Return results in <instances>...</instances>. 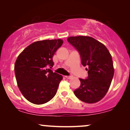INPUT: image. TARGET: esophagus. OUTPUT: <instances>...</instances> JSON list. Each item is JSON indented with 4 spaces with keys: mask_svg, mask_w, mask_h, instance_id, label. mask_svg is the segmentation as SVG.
<instances>
[{
    "mask_svg": "<svg viewBox=\"0 0 130 130\" xmlns=\"http://www.w3.org/2000/svg\"><path fill=\"white\" fill-rule=\"evenodd\" d=\"M65 77H66L67 78H68V79H71L73 77V75H70V76H67V75H66Z\"/></svg>",
    "mask_w": 130,
    "mask_h": 130,
    "instance_id": "obj_1",
    "label": "esophagus"
}]
</instances>
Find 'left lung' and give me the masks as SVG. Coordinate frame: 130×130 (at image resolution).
Segmentation results:
<instances>
[{"label": "left lung", "instance_id": "obj_1", "mask_svg": "<svg viewBox=\"0 0 130 130\" xmlns=\"http://www.w3.org/2000/svg\"><path fill=\"white\" fill-rule=\"evenodd\" d=\"M67 40L78 51L82 65L88 67V78H79L81 85L74 94L85 103H97L109 91L114 75L110 53L104 44L92 37H70Z\"/></svg>", "mask_w": 130, "mask_h": 130}]
</instances>
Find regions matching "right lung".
Listing matches in <instances>:
<instances>
[{
	"label": "right lung",
	"instance_id": "add662e5",
	"mask_svg": "<svg viewBox=\"0 0 130 130\" xmlns=\"http://www.w3.org/2000/svg\"><path fill=\"white\" fill-rule=\"evenodd\" d=\"M61 39L38 41L27 46L14 65L18 87L24 97L35 104H42L57 92L62 75L53 73V57L63 44Z\"/></svg>",
	"mask_w": 130,
	"mask_h": 130
}]
</instances>
